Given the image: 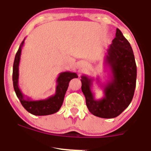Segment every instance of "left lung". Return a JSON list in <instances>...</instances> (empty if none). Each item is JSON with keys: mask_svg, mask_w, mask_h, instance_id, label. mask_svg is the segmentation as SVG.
Instances as JSON below:
<instances>
[{"mask_svg": "<svg viewBox=\"0 0 151 151\" xmlns=\"http://www.w3.org/2000/svg\"><path fill=\"white\" fill-rule=\"evenodd\" d=\"M106 51L104 63L109 68L110 79L103 84L99 77L96 78L104 91V97L96 99L91 90L94 79L86 75L81 77V88L88 110L93 115L102 118H113L122 113L133 99L137 65L130 43L118 28Z\"/></svg>", "mask_w": 151, "mask_h": 151, "instance_id": "8db88e82", "label": "left lung"}]
</instances>
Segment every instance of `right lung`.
Instances as JSON below:
<instances>
[{"label":"right lung","mask_w":151,"mask_h":151,"mask_svg":"<svg viewBox=\"0 0 151 151\" xmlns=\"http://www.w3.org/2000/svg\"><path fill=\"white\" fill-rule=\"evenodd\" d=\"M25 39H24V40L21 43L19 50L15 55L14 61L13 74H12L14 89L21 104L28 112L34 115H52L57 112L61 107L69 82L72 79L77 78L78 76L76 73L70 72V71H64V72L60 73L56 80L57 86H56L55 93L53 96L48 97L46 99L31 100L29 97L25 96L18 85L19 65V61H20L22 48L25 43Z\"/></svg>","instance_id":"right-lung-1"}]
</instances>
